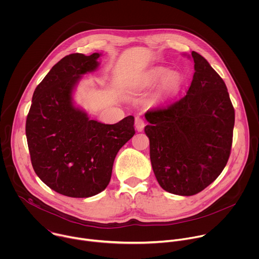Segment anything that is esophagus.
I'll list each match as a JSON object with an SVG mask.
<instances>
[{"instance_id":"34e87169","label":"esophagus","mask_w":259,"mask_h":259,"mask_svg":"<svg viewBox=\"0 0 259 259\" xmlns=\"http://www.w3.org/2000/svg\"><path fill=\"white\" fill-rule=\"evenodd\" d=\"M144 126H145V124H144V121L142 120V118L136 117L135 118V128H136V130L138 132H141L143 130Z\"/></svg>"}]
</instances>
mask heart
I'll use <instances>...</instances> for the list:
<instances>
[{
	"instance_id": "obj_1",
	"label": "heart",
	"mask_w": 259,
	"mask_h": 259,
	"mask_svg": "<svg viewBox=\"0 0 259 259\" xmlns=\"http://www.w3.org/2000/svg\"><path fill=\"white\" fill-rule=\"evenodd\" d=\"M147 81L151 84H158L162 81L164 91L173 95L179 91L182 85V76L177 71H169L166 67L157 66L147 73Z\"/></svg>"
}]
</instances>
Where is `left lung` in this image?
<instances>
[{
	"instance_id": "obj_1",
	"label": "left lung",
	"mask_w": 259,
	"mask_h": 259,
	"mask_svg": "<svg viewBox=\"0 0 259 259\" xmlns=\"http://www.w3.org/2000/svg\"><path fill=\"white\" fill-rule=\"evenodd\" d=\"M195 73L187 95L147 110L151 162L163 190L193 196L211 184L230 158L235 109L224 80L193 51Z\"/></svg>"
}]
</instances>
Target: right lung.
I'll return each mask as SVG.
<instances>
[{
  "label": "right lung",
  "instance_id": "1",
  "mask_svg": "<svg viewBox=\"0 0 259 259\" xmlns=\"http://www.w3.org/2000/svg\"><path fill=\"white\" fill-rule=\"evenodd\" d=\"M99 53H73L59 60L36 86L25 134L35 174L51 190L71 198L102 192L115 158L133 137L134 117L108 125L75 106L72 92L82 76L95 70Z\"/></svg>",
  "mask_w": 259,
  "mask_h": 259
}]
</instances>
